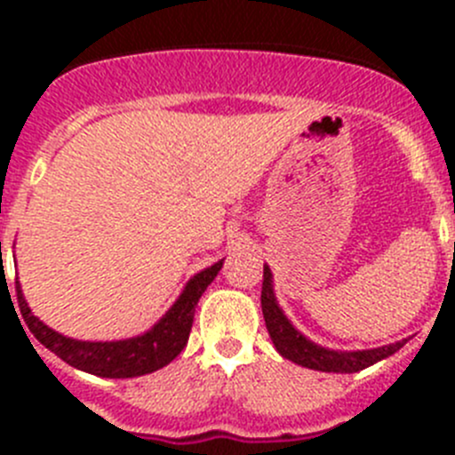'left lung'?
Instances as JSON below:
<instances>
[{
	"label": "left lung",
	"mask_w": 455,
	"mask_h": 455,
	"mask_svg": "<svg viewBox=\"0 0 455 455\" xmlns=\"http://www.w3.org/2000/svg\"><path fill=\"white\" fill-rule=\"evenodd\" d=\"M262 312L264 321H267V331L271 335L273 344H275L277 353L291 363L300 364V367L315 369V371H328V373H355L360 369H367L371 364L380 363L383 357H389L392 353L399 351L405 341H396L389 347L371 348V351H331L323 348L315 341H309L307 337L300 335L287 316L283 315V309L277 307L275 296H273L271 284V268L264 267V283H262Z\"/></svg>",
	"instance_id": "obj_1"
}]
</instances>
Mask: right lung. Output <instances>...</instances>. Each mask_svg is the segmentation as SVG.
I'll return each instance as SVG.
<instances>
[{"instance_id": "obj_1", "label": "right lung", "mask_w": 455, "mask_h": 455, "mask_svg": "<svg viewBox=\"0 0 455 455\" xmlns=\"http://www.w3.org/2000/svg\"><path fill=\"white\" fill-rule=\"evenodd\" d=\"M220 267H223V259L216 262L214 267L200 271L198 275H193L184 287L182 296L175 300V305L168 309L166 316L152 331L123 341H77L59 335L31 315L20 284H15V291H18L24 323L29 325L36 339L61 357L63 363L92 373V376L134 378L166 367L182 353V348L187 347L188 332H191L196 305H198L200 296L209 287V283L216 277V273L220 271Z\"/></svg>"}]
</instances>
